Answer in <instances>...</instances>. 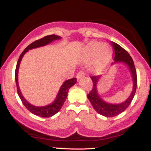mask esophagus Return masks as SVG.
<instances>
[{
    "instance_id": "obj_1",
    "label": "esophagus",
    "mask_w": 151,
    "mask_h": 151,
    "mask_svg": "<svg viewBox=\"0 0 151 151\" xmlns=\"http://www.w3.org/2000/svg\"><path fill=\"white\" fill-rule=\"evenodd\" d=\"M85 76V73L84 72H78L77 74V79H80L81 78H83Z\"/></svg>"
}]
</instances>
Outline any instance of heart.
I'll return each instance as SVG.
<instances>
[{
  "mask_svg": "<svg viewBox=\"0 0 151 151\" xmlns=\"http://www.w3.org/2000/svg\"><path fill=\"white\" fill-rule=\"evenodd\" d=\"M84 53L86 58H91L93 56L90 68L101 71L106 67L111 59L113 50L108 44L95 41L85 47Z\"/></svg>",
  "mask_w": 151,
  "mask_h": 151,
  "instance_id": "obj_1",
  "label": "heart"
}]
</instances>
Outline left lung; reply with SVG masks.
<instances>
[{
  "label": "left lung",
  "mask_w": 151,
  "mask_h": 151,
  "mask_svg": "<svg viewBox=\"0 0 151 151\" xmlns=\"http://www.w3.org/2000/svg\"><path fill=\"white\" fill-rule=\"evenodd\" d=\"M111 44L113 46L114 55H114V62L112 63V65L119 63V62L125 64L129 67L130 72H131L133 85L132 92L126 101L120 104H111L105 101L98 93L97 83L99 81L101 76H92V77H91V80L93 81V88L91 91H90V93L87 95V97L89 99V101L91 102L93 108L95 109V111L97 113L102 116H104L106 117L116 116L119 115L123 111H124L131 104V101L134 97L137 86L136 70L135 68L132 58L130 56L129 54L124 48L121 47L117 43L111 42Z\"/></svg>",
  "instance_id": "8db88e82"
}]
</instances>
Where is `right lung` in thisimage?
<instances>
[{
    "mask_svg": "<svg viewBox=\"0 0 151 151\" xmlns=\"http://www.w3.org/2000/svg\"><path fill=\"white\" fill-rule=\"evenodd\" d=\"M61 38L62 37H60V36L55 35H50L45 36V37L41 38V39L37 40L32 42L30 45H29L24 50V51L21 53L20 58L18 59V63H17L15 73V82H16L17 91H18V96L19 97H20V100L22 101V104H23V105L26 107V109L28 111H30L32 114H33L36 116H38L44 118L51 117L58 113L59 111L61 109L63 104L65 103L66 99L67 97V93H68L70 88L72 87V86H74V84L77 83V79H76V78H73V79L66 80L65 82L62 84L60 90H59L58 95H57L56 98H55V100L52 102V103L47 106H36L31 104L29 103L28 101H27V100L24 98L21 91H20V87H19L18 84L19 67H20V62H21L24 55H25L27 52H28V50L35 49V48L37 47H40L47 45V44H50V42H53V41L55 40H60Z\"/></svg>",
    "mask_w": 151,
    "mask_h": 151,
    "instance_id": "1",
    "label": "right lung"
}]
</instances>
